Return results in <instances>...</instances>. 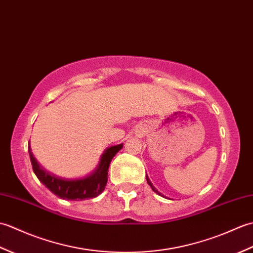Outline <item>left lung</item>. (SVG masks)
Masks as SVG:
<instances>
[{
  "mask_svg": "<svg viewBox=\"0 0 253 253\" xmlns=\"http://www.w3.org/2000/svg\"><path fill=\"white\" fill-rule=\"evenodd\" d=\"M147 181H148V184H149V186L152 188V190H153L154 192H157V193H158V195H160V196H162V193H160V192L158 191V189H157V188H155V187H154V186L152 185V182H151V181H150V179H149V177H148V175H147Z\"/></svg>",
  "mask_w": 253,
  "mask_h": 253,
  "instance_id": "left-lung-1",
  "label": "left lung"
}]
</instances>
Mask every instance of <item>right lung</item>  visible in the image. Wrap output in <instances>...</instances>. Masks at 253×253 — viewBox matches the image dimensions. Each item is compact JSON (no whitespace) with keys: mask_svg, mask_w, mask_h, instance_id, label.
I'll list each match as a JSON object with an SVG mask.
<instances>
[{"mask_svg":"<svg viewBox=\"0 0 253 253\" xmlns=\"http://www.w3.org/2000/svg\"><path fill=\"white\" fill-rule=\"evenodd\" d=\"M122 148L123 143L107 148L104 153L102 154L98 168L90 175L77 179L62 178L60 176L50 173L39 164L32 154L30 148H28V151L32 169H34L38 179L47 189L61 199L79 201L98 197L104 190L107 182V170H109L111 161Z\"/></svg>","mask_w":253,"mask_h":253,"instance_id":"right-lung-1","label":"right lung"}]
</instances>
